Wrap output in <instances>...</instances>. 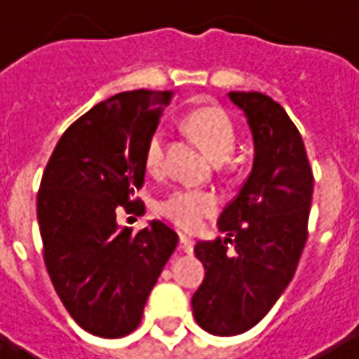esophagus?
I'll return each mask as SVG.
<instances>
[{
  "label": "esophagus",
  "instance_id": "obj_1",
  "mask_svg": "<svg viewBox=\"0 0 359 359\" xmlns=\"http://www.w3.org/2000/svg\"><path fill=\"white\" fill-rule=\"evenodd\" d=\"M179 250L184 254H192L194 252V242L187 238V236H180L179 238Z\"/></svg>",
  "mask_w": 359,
  "mask_h": 359
}]
</instances>
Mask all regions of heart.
Masks as SVG:
<instances>
[{"label": "heart", "mask_w": 359, "mask_h": 359, "mask_svg": "<svg viewBox=\"0 0 359 359\" xmlns=\"http://www.w3.org/2000/svg\"><path fill=\"white\" fill-rule=\"evenodd\" d=\"M187 128L213 161H225L236 146V128L225 111L215 105L198 107L187 117ZM144 163L149 172L163 169L165 130L159 126L149 134L144 148ZM219 198L211 190H177L159 203V213L180 231L194 233L219 210Z\"/></svg>", "instance_id": "heart-1"}]
</instances>
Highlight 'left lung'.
<instances>
[{
    "mask_svg": "<svg viewBox=\"0 0 359 359\" xmlns=\"http://www.w3.org/2000/svg\"><path fill=\"white\" fill-rule=\"evenodd\" d=\"M229 97L248 117L256 157L241 192L219 215L226 238L194 246L205 277L192 296V311L196 323L219 337L259 323L292 280L313 196L306 146L283 105L259 92Z\"/></svg>",
    "mask_w": 359,
    "mask_h": 359,
    "instance_id": "obj_1",
    "label": "left lung"
}]
</instances>
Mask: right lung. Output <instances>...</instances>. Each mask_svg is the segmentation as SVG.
<instances>
[{
	"instance_id": "add662e5",
	"label": "right lung",
	"mask_w": 359,
	"mask_h": 359,
	"mask_svg": "<svg viewBox=\"0 0 359 359\" xmlns=\"http://www.w3.org/2000/svg\"><path fill=\"white\" fill-rule=\"evenodd\" d=\"M171 92L111 95L59 138L38 190L43 264L67 311L103 339L133 332L142 321L179 236L161 221L133 233L117 211L144 215V148Z\"/></svg>"
}]
</instances>
